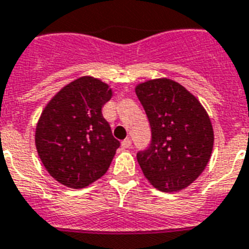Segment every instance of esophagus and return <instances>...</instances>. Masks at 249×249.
Here are the masks:
<instances>
[{
	"label": "esophagus",
	"mask_w": 249,
	"mask_h": 249,
	"mask_svg": "<svg viewBox=\"0 0 249 249\" xmlns=\"http://www.w3.org/2000/svg\"><path fill=\"white\" fill-rule=\"evenodd\" d=\"M130 145H131V141L129 138L124 139V141L121 142V147H123V148H129Z\"/></svg>",
	"instance_id": "1"
}]
</instances>
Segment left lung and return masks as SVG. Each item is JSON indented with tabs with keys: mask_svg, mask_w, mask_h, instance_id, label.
<instances>
[{
	"mask_svg": "<svg viewBox=\"0 0 249 249\" xmlns=\"http://www.w3.org/2000/svg\"><path fill=\"white\" fill-rule=\"evenodd\" d=\"M151 126V143L137 153L144 177L162 192L187 188L205 170L213 130L205 108L192 93L170 79L135 88Z\"/></svg>",
	"mask_w": 249,
	"mask_h": 249,
	"instance_id": "8db88e82",
	"label": "left lung"
}]
</instances>
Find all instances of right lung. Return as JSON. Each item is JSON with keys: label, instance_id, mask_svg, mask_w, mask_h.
<instances>
[{"label": "right lung", "instance_id": "add662e5", "mask_svg": "<svg viewBox=\"0 0 249 249\" xmlns=\"http://www.w3.org/2000/svg\"><path fill=\"white\" fill-rule=\"evenodd\" d=\"M111 96L104 82L83 76L64 87L43 110L36 147L46 170L58 183L79 189L108 170L120 147L102 115Z\"/></svg>", "mask_w": 249, "mask_h": 249}]
</instances>
